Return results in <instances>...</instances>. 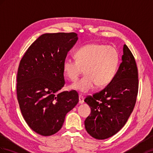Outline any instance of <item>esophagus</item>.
<instances>
[{"mask_svg":"<svg viewBox=\"0 0 153 153\" xmlns=\"http://www.w3.org/2000/svg\"><path fill=\"white\" fill-rule=\"evenodd\" d=\"M84 102V97L83 96H82L81 94H79V103L80 104H83V103Z\"/></svg>","mask_w":153,"mask_h":153,"instance_id":"1","label":"esophagus"}]
</instances>
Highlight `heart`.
<instances>
[{
	"mask_svg": "<svg viewBox=\"0 0 153 153\" xmlns=\"http://www.w3.org/2000/svg\"><path fill=\"white\" fill-rule=\"evenodd\" d=\"M76 59L66 58L63 61L65 75L72 81H76L81 74L83 77L70 86L71 89L86 93L94 85L102 87L111 82L118 69L119 55L112 46L89 44L79 48Z\"/></svg>",
	"mask_w": 153,
	"mask_h": 153,
	"instance_id": "b5f03b06",
	"label": "heart"
}]
</instances>
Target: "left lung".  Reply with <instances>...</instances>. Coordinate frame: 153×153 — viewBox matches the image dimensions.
I'll use <instances>...</instances> for the list:
<instances>
[{
  "label": "left lung",
  "mask_w": 153,
  "mask_h": 153,
  "mask_svg": "<svg viewBox=\"0 0 153 153\" xmlns=\"http://www.w3.org/2000/svg\"><path fill=\"white\" fill-rule=\"evenodd\" d=\"M138 85L136 60L125 44L122 62L111 82L85 99L91 109L85 120V127L92 137L107 139L125 126L136 104Z\"/></svg>",
  "instance_id": "left-lung-1"
}]
</instances>
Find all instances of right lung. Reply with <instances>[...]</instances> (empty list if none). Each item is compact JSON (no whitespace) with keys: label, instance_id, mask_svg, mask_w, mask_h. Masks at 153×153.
Listing matches in <instances>:
<instances>
[{"label":"right lung","instance_id":"obj_1","mask_svg":"<svg viewBox=\"0 0 153 153\" xmlns=\"http://www.w3.org/2000/svg\"><path fill=\"white\" fill-rule=\"evenodd\" d=\"M78 40L75 33H46L38 38L21 59L17 97L30 128L44 136L61 128L65 116L79 102L76 91H59L65 84L63 61Z\"/></svg>","mask_w":153,"mask_h":153}]
</instances>
